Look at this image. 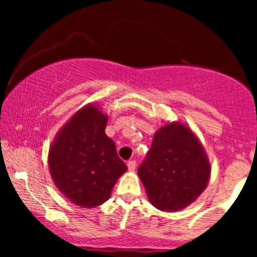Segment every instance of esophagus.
<instances>
[{
  "instance_id": "1",
  "label": "esophagus",
  "mask_w": 257,
  "mask_h": 257,
  "mask_svg": "<svg viewBox=\"0 0 257 257\" xmlns=\"http://www.w3.org/2000/svg\"><path fill=\"white\" fill-rule=\"evenodd\" d=\"M126 166H128L129 172H134L135 168H137V162H135V161H129Z\"/></svg>"
}]
</instances>
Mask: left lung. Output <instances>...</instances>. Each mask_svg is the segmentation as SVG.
<instances>
[{"instance_id": "left-lung-1", "label": "left lung", "mask_w": 257, "mask_h": 257, "mask_svg": "<svg viewBox=\"0 0 257 257\" xmlns=\"http://www.w3.org/2000/svg\"><path fill=\"white\" fill-rule=\"evenodd\" d=\"M211 164L198 137L180 120L162 125L138 170L150 203L158 210L185 209L204 192Z\"/></svg>"}]
</instances>
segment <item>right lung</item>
<instances>
[{
    "label": "right lung",
    "mask_w": 257,
    "mask_h": 257,
    "mask_svg": "<svg viewBox=\"0 0 257 257\" xmlns=\"http://www.w3.org/2000/svg\"><path fill=\"white\" fill-rule=\"evenodd\" d=\"M107 119L96 102H89L59 129L49 147L53 182L65 198L82 208L105 203L128 169L105 134Z\"/></svg>",
    "instance_id": "right-lung-1"
}]
</instances>
